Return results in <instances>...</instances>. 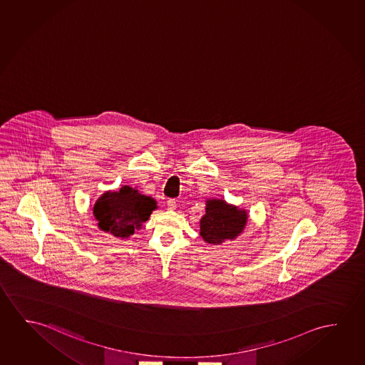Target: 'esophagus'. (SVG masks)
I'll list each match as a JSON object with an SVG mask.
<instances>
[{
	"mask_svg": "<svg viewBox=\"0 0 365 365\" xmlns=\"http://www.w3.org/2000/svg\"><path fill=\"white\" fill-rule=\"evenodd\" d=\"M167 207H168V210H170V211H173V210H175V207H177V201L173 200V198H170V200L167 201Z\"/></svg>",
	"mask_w": 365,
	"mask_h": 365,
	"instance_id": "obj_1",
	"label": "esophagus"
}]
</instances>
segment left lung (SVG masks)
Wrapping results in <instances>:
<instances>
[{
	"label": "left lung",
	"instance_id": "obj_1",
	"mask_svg": "<svg viewBox=\"0 0 365 365\" xmlns=\"http://www.w3.org/2000/svg\"><path fill=\"white\" fill-rule=\"evenodd\" d=\"M206 206V215L200 221V234L208 244L235 239L247 224V212L222 200H208Z\"/></svg>",
	"mask_w": 365,
	"mask_h": 365
}]
</instances>
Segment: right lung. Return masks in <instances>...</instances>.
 Wrapping results in <instances>:
<instances>
[{
  "instance_id": "add662e5",
  "label": "right lung",
  "mask_w": 365,
  "mask_h": 365,
  "mask_svg": "<svg viewBox=\"0 0 365 365\" xmlns=\"http://www.w3.org/2000/svg\"><path fill=\"white\" fill-rule=\"evenodd\" d=\"M157 202L152 197L144 196L129 185L118 192H107L98 198L93 207L98 226L118 237H129L149 219Z\"/></svg>"
}]
</instances>
